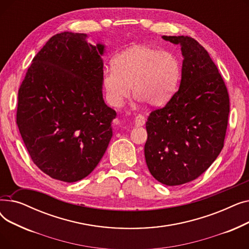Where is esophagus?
<instances>
[{
	"label": "esophagus",
	"instance_id": "34e87169",
	"mask_svg": "<svg viewBox=\"0 0 249 249\" xmlns=\"http://www.w3.org/2000/svg\"><path fill=\"white\" fill-rule=\"evenodd\" d=\"M134 124L136 126H143L145 124V118L144 116L142 115H138L135 117V120H134Z\"/></svg>",
	"mask_w": 249,
	"mask_h": 249
}]
</instances>
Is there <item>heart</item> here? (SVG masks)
I'll return each instance as SVG.
<instances>
[{
  "instance_id": "1",
  "label": "heart",
  "mask_w": 249,
  "mask_h": 249,
  "mask_svg": "<svg viewBox=\"0 0 249 249\" xmlns=\"http://www.w3.org/2000/svg\"><path fill=\"white\" fill-rule=\"evenodd\" d=\"M180 72V61L173 52L135 45L113 58L112 69L102 74V85L114 107L122 106L130 95V87L138 102L160 107L175 95Z\"/></svg>"
}]
</instances>
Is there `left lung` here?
<instances>
[{"label":"left lung","mask_w":249,"mask_h":249,"mask_svg":"<svg viewBox=\"0 0 249 249\" xmlns=\"http://www.w3.org/2000/svg\"><path fill=\"white\" fill-rule=\"evenodd\" d=\"M184 57L179 88L146 122L144 156L152 177L166 186L192 181L206 172L224 145L229 96L207 50L189 36H162Z\"/></svg>","instance_id":"1"}]
</instances>
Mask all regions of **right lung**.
<instances>
[{
    "label": "right lung",
    "instance_id": "1",
    "mask_svg": "<svg viewBox=\"0 0 249 249\" xmlns=\"http://www.w3.org/2000/svg\"><path fill=\"white\" fill-rule=\"evenodd\" d=\"M84 33L52 36L18 91L17 125L39 169L65 182L88 177L113 136L117 114L103 99L105 45Z\"/></svg>",
    "mask_w": 249,
    "mask_h": 249
}]
</instances>
